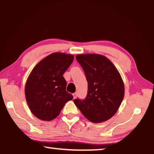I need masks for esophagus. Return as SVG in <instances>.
Returning <instances> with one entry per match:
<instances>
[{
    "label": "esophagus",
    "instance_id": "34e87169",
    "mask_svg": "<svg viewBox=\"0 0 154 154\" xmlns=\"http://www.w3.org/2000/svg\"><path fill=\"white\" fill-rule=\"evenodd\" d=\"M72 95H73V98H77V92H75V93H74L73 94H72Z\"/></svg>",
    "mask_w": 154,
    "mask_h": 154
}]
</instances>
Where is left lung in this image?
<instances>
[{
  "mask_svg": "<svg viewBox=\"0 0 154 154\" xmlns=\"http://www.w3.org/2000/svg\"><path fill=\"white\" fill-rule=\"evenodd\" d=\"M76 59L85 72L88 83L87 96L74 103L83 116L93 123L113 117L124 96V84L114 64L100 54H78Z\"/></svg>",
  "mask_w": 154,
  "mask_h": 154,
  "instance_id": "left-lung-1",
  "label": "left lung"
}]
</instances>
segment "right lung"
<instances>
[{"instance_id": "obj_1", "label": "right lung", "mask_w": 154, "mask_h": 154, "mask_svg": "<svg viewBox=\"0 0 154 154\" xmlns=\"http://www.w3.org/2000/svg\"><path fill=\"white\" fill-rule=\"evenodd\" d=\"M72 54L53 53L34 67L25 85L28 107L36 118L43 121L55 119L65 103L73 96L66 92L64 72L73 61Z\"/></svg>"}]
</instances>
